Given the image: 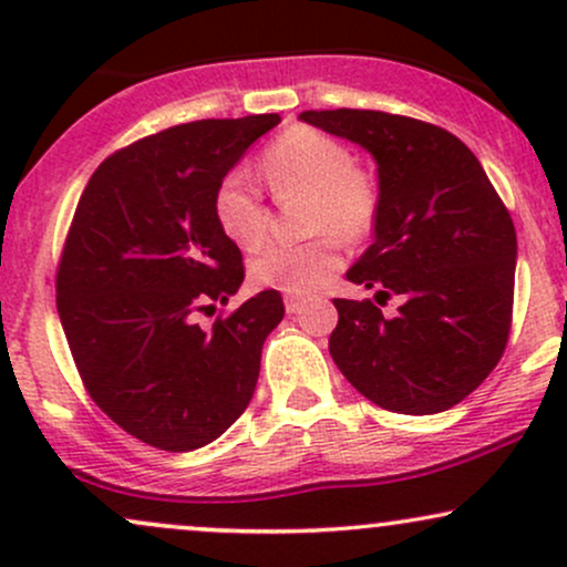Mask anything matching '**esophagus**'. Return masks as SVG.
Listing matches in <instances>:
<instances>
[{
  "label": "esophagus",
  "mask_w": 567,
  "mask_h": 567,
  "mask_svg": "<svg viewBox=\"0 0 567 567\" xmlns=\"http://www.w3.org/2000/svg\"><path fill=\"white\" fill-rule=\"evenodd\" d=\"M303 306H306L303 298H296V296L285 298V309H288V315H298V311H301Z\"/></svg>",
  "instance_id": "esophagus-1"
}]
</instances>
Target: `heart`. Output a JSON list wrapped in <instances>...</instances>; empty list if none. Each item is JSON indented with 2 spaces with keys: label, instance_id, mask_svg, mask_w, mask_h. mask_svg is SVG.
<instances>
[{
  "label": "heart",
  "instance_id": "obj_1",
  "mask_svg": "<svg viewBox=\"0 0 567 567\" xmlns=\"http://www.w3.org/2000/svg\"><path fill=\"white\" fill-rule=\"evenodd\" d=\"M264 175L277 194H303V229L320 231L298 245H266L250 258L258 288L288 296H311L338 266V239L357 243L379 220V184L354 165L343 141L311 127H292L264 152ZM213 216L224 237L243 250L261 245L266 207L245 171L220 178L213 194Z\"/></svg>",
  "mask_w": 567,
  "mask_h": 567
}]
</instances>
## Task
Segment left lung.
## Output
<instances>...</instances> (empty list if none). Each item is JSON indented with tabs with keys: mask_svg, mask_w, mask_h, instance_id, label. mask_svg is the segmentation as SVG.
<instances>
[{
	"mask_svg": "<svg viewBox=\"0 0 567 567\" xmlns=\"http://www.w3.org/2000/svg\"><path fill=\"white\" fill-rule=\"evenodd\" d=\"M301 120L373 154L375 239L347 277L379 290V303L403 298L394 318L370 298H333V362L357 392L392 413L458 405L509 341L517 264L509 210L470 146L437 125L365 109Z\"/></svg>",
	"mask_w": 567,
	"mask_h": 567,
	"instance_id": "obj_1",
	"label": "left lung"
}]
</instances>
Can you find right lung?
<instances>
[{"label":"right lung","mask_w":567,"mask_h":567,"mask_svg":"<svg viewBox=\"0 0 567 567\" xmlns=\"http://www.w3.org/2000/svg\"><path fill=\"white\" fill-rule=\"evenodd\" d=\"M277 122L199 120L130 143L97 165L69 226L55 301L74 365L95 405L159 451H197L245 413L285 317L282 296L264 290L197 324L245 279L213 194Z\"/></svg>","instance_id":"add662e5"}]
</instances>
